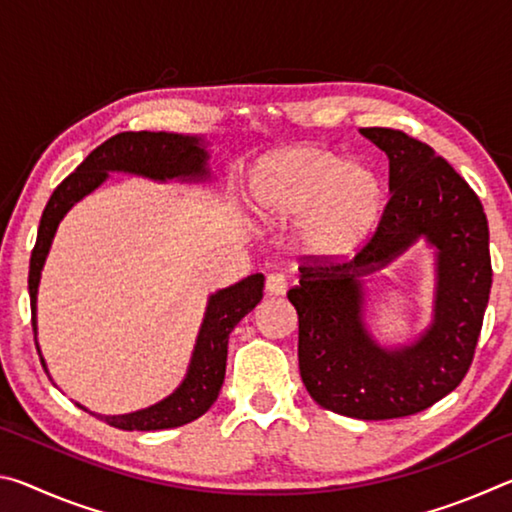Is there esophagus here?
<instances>
[{"instance_id": "esophagus-1", "label": "esophagus", "mask_w": 512, "mask_h": 512, "mask_svg": "<svg viewBox=\"0 0 512 512\" xmlns=\"http://www.w3.org/2000/svg\"><path fill=\"white\" fill-rule=\"evenodd\" d=\"M287 289H289V284H287V277H284V275L271 273V275L266 277L268 296H284V293H287Z\"/></svg>"}]
</instances>
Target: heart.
Instances as JSON below:
<instances>
[{"label":"heart","mask_w":512,"mask_h":512,"mask_svg":"<svg viewBox=\"0 0 512 512\" xmlns=\"http://www.w3.org/2000/svg\"><path fill=\"white\" fill-rule=\"evenodd\" d=\"M253 212L264 225L298 221V248L311 259H343L368 244L384 214L379 173L316 144L268 155L250 180Z\"/></svg>","instance_id":"b5f03b06"}]
</instances>
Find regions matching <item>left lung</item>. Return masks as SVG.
Listing matches in <instances>:
<instances>
[{"instance_id":"8db88e82","label":"left lung","mask_w":512,"mask_h":512,"mask_svg":"<svg viewBox=\"0 0 512 512\" xmlns=\"http://www.w3.org/2000/svg\"><path fill=\"white\" fill-rule=\"evenodd\" d=\"M388 155V201L377 232L352 262L307 259L289 289L298 311L300 377L314 402L357 420L429 409L470 370L492 287L483 205L452 164L393 128H361ZM424 240L437 291L430 327L386 349L365 325V277Z\"/></svg>"}]
</instances>
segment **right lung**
<instances>
[{
	"instance_id": "right-lung-1",
	"label": "right lung",
	"mask_w": 512,
	"mask_h": 512,
	"mask_svg": "<svg viewBox=\"0 0 512 512\" xmlns=\"http://www.w3.org/2000/svg\"><path fill=\"white\" fill-rule=\"evenodd\" d=\"M210 151L201 135H180V133H119L110 140L97 146L88 158H85L74 173L60 183L49 203L42 212L36 248L31 253L29 264V296H31V323L38 345V287L40 275L45 268L51 241L56 237L58 223L72 207L92 194L108 180L110 171L133 173L155 180V183H207L212 178L210 171ZM264 275L255 273L244 280L214 291L207 298L205 316L201 329H198L196 345L189 359L187 375L180 381V386L171 395L164 397L158 404L146 406V409L124 413V415H101L92 413L97 418L106 420L110 427L124 431H155V429H173L183 427L210 409L219 397L225 377V359H228V339L230 332L244 318L248 311L257 307V302L264 296ZM40 352V348H38ZM42 366L47 370V363L42 359ZM49 372V370H47Z\"/></svg>"
}]
</instances>
